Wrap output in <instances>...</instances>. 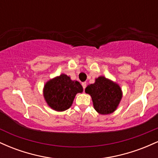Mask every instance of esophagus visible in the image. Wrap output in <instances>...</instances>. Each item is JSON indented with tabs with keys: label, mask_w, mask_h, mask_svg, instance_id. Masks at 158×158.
<instances>
[{
	"label": "esophagus",
	"mask_w": 158,
	"mask_h": 158,
	"mask_svg": "<svg viewBox=\"0 0 158 158\" xmlns=\"http://www.w3.org/2000/svg\"><path fill=\"white\" fill-rule=\"evenodd\" d=\"M81 85H82L83 88H84V90H85V88H86V86H87V83L86 82H82V83H81Z\"/></svg>",
	"instance_id": "1"
}]
</instances>
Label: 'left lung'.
Here are the masks:
<instances>
[{
	"label": "left lung",
	"instance_id": "1",
	"mask_svg": "<svg viewBox=\"0 0 158 158\" xmlns=\"http://www.w3.org/2000/svg\"><path fill=\"white\" fill-rule=\"evenodd\" d=\"M85 93L91 97L94 109L102 115L115 111L123 97L120 86L103 76L96 78L95 82L88 85Z\"/></svg>",
	"mask_w": 158,
	"mask_h": 158
}]
</instances>
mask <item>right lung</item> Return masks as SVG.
<instances>
[{
	"instance_id": "obj_1",
	"label": "right lung",
	"mask_w": 158,
	"mask_h": 158,
	"mask_svg": "<svg viewBox=\"0 0 158 158\" xmlns=\"http://www.w3.org/2000/svg\"><path fill=\"white\" fill-rule=\"evenodd\" d=\"M83 88L78 81L61 73L45 82L43 96L48 106L56 111H64L71 107L74 98L82 93Z\"/></svg>"
}]
</instances>
